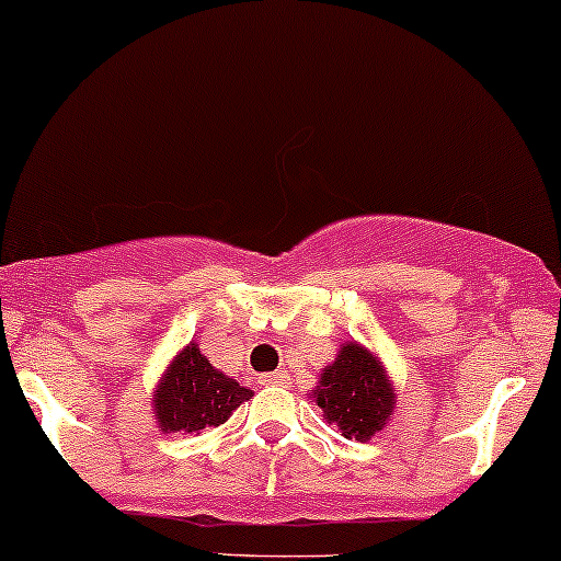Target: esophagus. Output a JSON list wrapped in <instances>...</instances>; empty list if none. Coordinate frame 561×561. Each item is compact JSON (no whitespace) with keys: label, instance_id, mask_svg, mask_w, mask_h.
I'll return each mask as SVG.
<instances>
[{"label":"esophagus","instance_id":"1","mask_svg":"<svg viewBox=\"0 0 561 561\" xmlns=\"http://www.w3.org/2000/svg\"><path fill=\"white\" fill-rule=\"evenodd\" d=\"M263 386H282L285 383V373H268L261 378Z\"/></svg>","mask_w":561,"mask_h":561}]
</instances>
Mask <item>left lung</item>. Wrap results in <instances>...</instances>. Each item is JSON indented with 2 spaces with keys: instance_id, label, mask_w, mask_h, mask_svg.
Wrapping results in <instances>:
<instances>
[{
  "instance_id": "1",
  "label": "left lung",
  "mask_w": 561,
  "mask_h": 561,
  "mask_svg": "<svg viewBox=\"0 0 561 561\" xmlns=\"http://www.w3.org/2000/svg\"><path fill=\"white\" fill-rule=\"evenodd\" d=\"M324 417L346 439L367 442L386 428L393 415L397 393L378 356L362 343H343L335 362L322 370L311 393Z\"/></svg>"
}]
</instances>
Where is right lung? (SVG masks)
I'll return each instance as SVG.
<instances>
[{
  "mask_svg": "<svg viewBox=\"0 0 561 561\" xmlns=\"http://www.w3.org/2000/svg\"><path fill=\"white\" fill-rule=\"evenodd\" d=\"M250 397L248 386H239L229 375L215 370L199 346L188 343L164 370L151 404L159 431L191 434L226 423Z\"/></svg>",
  "mask_w": 561,
  "mask_h": 561,
  "instance_id": "1",
  "label": "right lung"
}]
</instances>
